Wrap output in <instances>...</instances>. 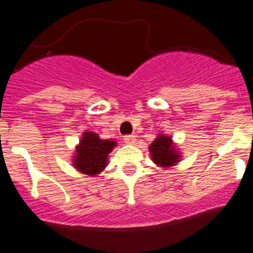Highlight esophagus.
<instances>
[{
  "mask_svg": "<svg viewBox=\"0 0 253 253\" xmlns=\"http://www.w3.org/2000/svg\"><path fill=\"white\" fill-rule=\"evenodd\" d=\"M135 140H137V138L134 137V135H125L124 137V143H126V144H129V146L134 144Z\"/></svg>",
  "mask_w": 253,
  "mask_h": 253,
  "instance_id": "esophagus-1",
  "label": "esophagus"
}]
</instances>
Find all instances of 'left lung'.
<instances>
[{
  "instance_id": "1",
  "label": "left lung",
  "mask_w": 253,
  "mask_h": 253,
  "mask_svg": "<svg viewBox=\"0 0 253 253\" xmlns=\"http://www.w3.org/2000/svg\"><path fill=\"white\" fill-rule=\"evenodd\" d=\"M151 160L161 169L176 166L182 158V153L171 135L160 133L148 147Z\"/></svg>"
}]
</instances>
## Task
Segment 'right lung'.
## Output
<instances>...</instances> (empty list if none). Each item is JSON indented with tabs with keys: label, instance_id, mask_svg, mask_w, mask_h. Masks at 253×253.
I'll use <instances>...</instances> for the list:
<instances>
[{
	"label": "right lung",
	"instance_id": "1",
	"mask_svg": "<svg viewBox=\"0 0 253 253\" xmlns=\"http://www.w3.org/2000/svg\"><path fill=\"white\" fill-rule=\"evenodd\" d=\"M118 146L115 140L101 139L95 131H84L72 156V166L84 175H100L109 165V154Z\"/></svg>",
	"mask_w": 253,
	"mask_h": 253
}]
</instances>
